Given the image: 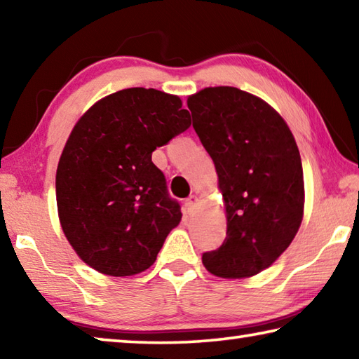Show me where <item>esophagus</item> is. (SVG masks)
<instances>
[{
  "instance_id": "esophagus-1",
  "label": "esophagus",
  "mask_w": 359,
  "mask_h": 359,
  "mask_svg": "<svg viewBox=\"0 0 359 359\" xmlns=\"http://www.w3.org/2000/svg\"><path fill=\"white\" fill-rule=\"evenodd\" d=\"M198 201H199V198L196 196V194H191V196L187 199L185 205H187V210L190 212V214L194 210V208H196V205H198Z\"/></svg>"
}]
</instances>
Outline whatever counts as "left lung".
Here are the masks:
<instances>
[{"label":"left lung","mask_w":359,"mask_h":359,"mask_svg":"<svg viewBox=\"0 0 359 359\" xmlns=\"http://www.w3.org/2000/svg\"><path fill=\"white\" fill-rule=\"evenodd\" d=\"M193 128L218 175L226 239L203 255L210 274L245 278L290 247L304 215L301 155L287 121L236 87H208L187 100Z\"/></svg>","instance_id":"left-lung-1"}]
</instances>
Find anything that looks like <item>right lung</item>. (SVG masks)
Here are the masks:
<instances>
[{
  "mask_svg": "<svg viewBox=\"0 0 359 359\" xmlns=\"http://www.w3.org/2000/svg\"><path fill=\"white\" fill-rule=\"evenodd\" d=\"M190 125L179 96L141 87L104 96L77 120L55 187L60 224L85 264L128 277L155 263L182 212L151 151Z\"/></svg>",
  "mask_w": 359,
  "mask_h": 359,
  "instance_id": "right-lung-1",
  "label": "right lung"
}]
</instances>
